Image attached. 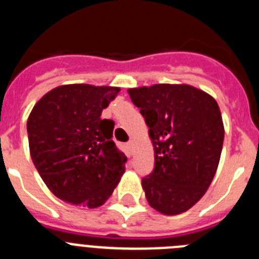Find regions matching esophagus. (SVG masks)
I'll list each match as a JSON object with an SVG mask.
<instances>
[{"label": "esophagus", "instance_id": "esophagus-1", "mask_svg": "<svg viewBox=\"0 0 259 259\" xmlns=\"http://www.w3.org/2000/svg\"><path fill=\"white\" fill-rule=\"evenodd\" d=\"M127 148H128V150H130V153H132V148H134V143H132V141H128V143H127Z\"/></svg>", "mask_w": 259, "mask_h": 259}]
</instances>
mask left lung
Instances as JSON below:
<instances>
[{
	"label": "left lung",
	"mask_w": 259,
	"mask_h": 259,
	"mask_svg": "<svg viewBox=\"0 0 259 259\" xmlns=\"http://www.w3.org/2000/svg\"><path fill=\"white\" fill-rule=\"evenodd\" d=\"M128 93L154 146V170L141 180L146 200L162 214H182L201 200L218 168L224 139L218 104L187 84H154Z\"/></svg>",
	"instance_id": "8db88e82"
}]
</instances>
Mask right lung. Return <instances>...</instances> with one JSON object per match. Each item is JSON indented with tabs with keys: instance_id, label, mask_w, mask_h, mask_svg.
<instances>
[{
	"instance_id": "add662e5",
	"label": "right lung",
	"mask_w": 259,
	"mask_h": 259,
	"mask_svg": "<svg viewBox=\"0 0 259 259\" xmlns=\"http://www.w3.org/2000/svg\"><path fill=\"white\" fill-rule=\"evenodd\" d=\"M119 91L67 84L52 89L32 109L27 120L32 162L62 201L101 206L124 174L127 157L113 141L114 122L101 119Z\"/></svg>"
}]
</instances>
